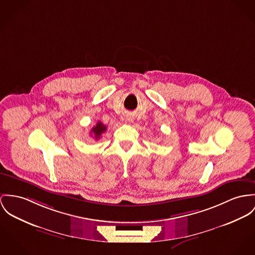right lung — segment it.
I'll return each mask as SVG.
<instances>
[{"label":"right lung","instance_id":"add662e5","mask_svg":"<svg viewBox=\"0 0 255 255\" xmlns=\"http://www.w3.org/2000/svg\"><path fill=\"white\" fill-rule=\"evenodd\" d=\"M106 130H107V127L101 121H98L97 124L91 129L90 136L94 137L96 140H98L99 138L102 137L103 133L106 132Z\"/></svg>","mask_w":255,"mask_h":255}]
</instances>
